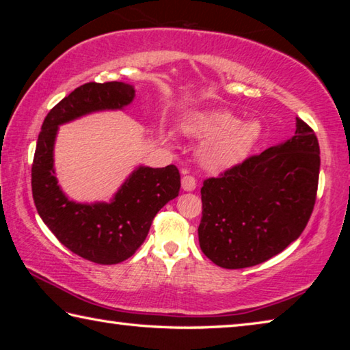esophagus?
<instances>
[{
    "label": "esophagus",
    "instance_id": "1",
    "mask_svg": "<svg viewBox=\"0 0 350 350\" xmlns=\"http://www.w3.org/2000/svg\"><path fill=\"white\" fill-rule=\"evenodd\" d=\"M182 189L183 191H194V189H196V179H194L193 176H183Z\"/></svg>",
    "mask_w": 350,
    "mask_h": 350
}]
</instances>
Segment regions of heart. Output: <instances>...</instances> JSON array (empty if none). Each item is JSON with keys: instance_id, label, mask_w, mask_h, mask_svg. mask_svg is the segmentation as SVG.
<instances>
[{"instance_id": "b5f03b06", "label": "heart", "mask_w": 350, "mask_h": 350, "mask_svg": "<svg viewBox=\"0 0 350 350\" xmlns=\"http://www.w3.org/2000/svg\"><path fill=\"white\" fill-rule=\"evenodd\" d=\"M182 131L189 137L205 140L200 148V162L213 173L232 170L247 161L262 137V123L258 118L241 122L228 111L196 112L182 122ZM165 140L173 135L163 134Z\"/></svg>"}]
</instances>
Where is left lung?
I'll list each match as a JSON object with an SVG mask.
<instances>
[{"label":"left lung","mask_w":350,"mask_h":350,"mask_svg":"<svg viewBox=\"0 0 350 350\" xmlns=\"http://www.w3.org/2000/svg\"><path fill=\"white\" fill-rule=\"evenodd\" d=\"M319 145L301 118L288 140L204 182L200 250L222 269L264 262L299 238L313 211Z\"/></svg>","instance_id":"8db88e82"}]
</instances>
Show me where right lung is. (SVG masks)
<instances>
[{
  "mask_svg": "<svg viewBox=\"0 0 350 350\" xmlns=\"http://www.w3.org/2000/svg\"><path fill=\"white\" fill-rule=\"evenodd\" d=\"M134 97V86L128 83H86L49 111L38 134L32 163V196L38 215L64 247L96 264L122 262L144 244L157 211L179 196V170L176 165H139L109 202H75L58 185L55 139L64 123L92 112L122 111Z\"/></svg>",
  "mask_w": 350,
  "mask_h": 350,
  "instance_id": "1",
  "label": "right lung"
}]
</instances>
